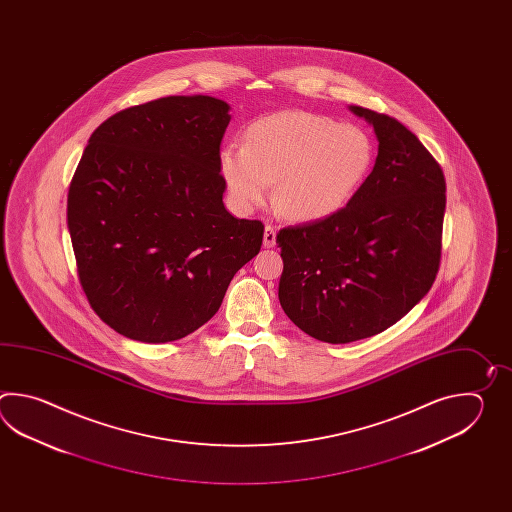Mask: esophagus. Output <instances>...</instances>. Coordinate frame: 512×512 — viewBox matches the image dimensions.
Listing matches in <instances>:
<instances>
[{"instance_id":"obj_1","label":"esophagus","mask_w":512,"mask_h":512,"mask_svg":"<svg viewBox=\"0 0 512 512\" xmlns=\"http://www.w3.org/2000/svg\"><path fill=\"white\" fill-rule=\"evenodd\" d=\"M276 245V229L271 225H265V232H263V247L272 249Z\"/></svg>"}]
</instances>
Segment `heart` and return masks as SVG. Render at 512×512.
Instances as JSON below:
<instances>
[{
	"instance_id": "obj_1",
	"label": "heart",
	"mask_w": 512,
	"mask_h": 512,
	"mask_svg": "<svg viewBox=\"0 0 512 512\" xmlns=\"http://www.w3.org/2000/svg\"><path fill=\"white\" fill-rule=\"evenodd\" d=\"M366 131L309 111H278L252 122L245 144L219 152L232 205L243 214L271 194L287 218L316 221L337 214L357 194L373 164Z\"/></svg>"
}]
</instances>
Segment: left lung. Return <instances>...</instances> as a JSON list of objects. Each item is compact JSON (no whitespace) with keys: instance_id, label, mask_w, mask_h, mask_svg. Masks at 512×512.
I'll list each match as a JSON object with an SVG mask.
<instances>
[{"instance_id":"1","label":"left lung","mask_w":512,"mask_h":512,"mask_svg":"<svg viewBox=\"0 0 512 512\" xmlns=\"http://www.w3.org/2000/svg\"><path fill=\"white\" fill-rule=\"evenodd\" d=\"M379 153L348 205L278 234V298L309 337L348 344L399 322L439 269L446 183L441 166L399 120L360 106Z\"/></svg>"}]
</instances>
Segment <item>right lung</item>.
Here are the masks:
<instances>
[{"instance_id":"add662e5","label":"right lung","mask_w":512,"mask_h":512,"mask_svg":"<svg viewBox=\"0 0 512 512\" xmlns=\"http://www.w3.org/2000/svg\"><path fill=\"white\" fill-rule=\"evenodd\" d=\"M230 106L207 95L122 109L91 133L67 196L89 304L120 335L163 344L218 313L263 223L223 205Z\"/></svg>"}]
</instances>
